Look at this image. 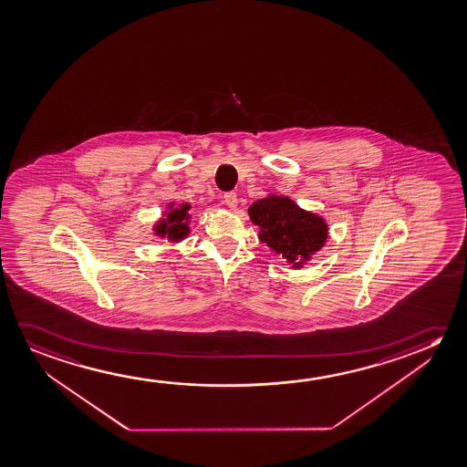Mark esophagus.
<instances>
[{"instance_id": "1", "label": "esophagus", "mask_w": 467, "mask_h": 467, "mask_svg": "<svg viewBox=\"0 0 467 467\" xmlns=\"http://www.w3.org/2000/svg\"><path fill=\"white\" fill-rule=\"evenodd\" d=\"M223 199H224V203H226V205H228V207L236 208V205H237L236 192H224V195H223Z\"/></svg>"}]
</instances>
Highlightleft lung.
<instances>
[{
	"instance_id": "1",
	"label": "left lung",
	"mask_w": 467,
	"mask_h": 467,
	"mask_svg": "<svg viewBox=\"0 0 467 467\" xmlns=\"http://www.w3.org/2000/svg\"><path fill=\"white\" fill-rule=\"evenodd\" d=\"M249 215L260 226V241L295 266L307 262L325 244L328 234L320 216L304 212L285 197L254 202Z\"/></svg>"
}]
</instances>
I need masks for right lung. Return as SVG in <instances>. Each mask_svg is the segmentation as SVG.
<instances>
[{
  "mask_svg": "<svg viewBox=\"0 0 467 467\" xmlns=\"http://www.w3.org/2000/svg\"><path fill=\"white\" fill-rule=\"evenodd\" d=\"M187 210H189V205H181V208L171 210L166 216L165 222L160 223L155 228L158 236L168 237L171 241H178V239L187 236L189 228H187V223L184 222L189 218Z\"/></svg>",
  "mask_w": 467,
  "mask_h": 467,
  "instance_id": "right-lung-1",
  "label": "right lung"
}]
</instances>
